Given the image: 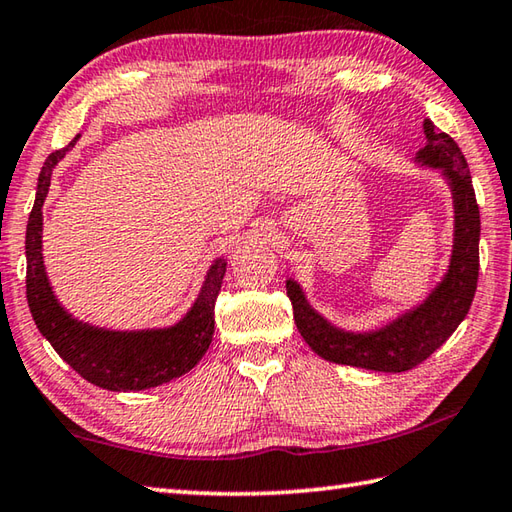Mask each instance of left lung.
<instances>
[{"mask_svg": "<svg viewBox=\"0 0 512 512\" xmlns=\"http://www.w3.org/2000/svg\"><path fill=\"white\" fill-rule=\"evenodd\" d=\"M424 135L428 144L419 150L415 162L442 170L453 193L455 239L448 273L422 304L368 333H350L330 324L308 304L304 290L295 279H288L286 293L293 304L297 330L306 344L328 362L377 370V373H404L433 355L464 322L473 304L479 277V230H482L473 179L466 157L453 137L437 130L430 119L424 122Z\"/></svg>", "mask_w": 512, "mask_h": 512, "instance_id": "obj_1", "label": "left lung"}]
</instances>
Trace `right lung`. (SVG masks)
Listing matches in <instances>:
<instances>
[{
	"instance_id": "add662e5",
	"label": "right lung",
	"mask_w": 512,
	"mask_h": 512,
	"mask_svg": "<svg viewBox=\"0 0 512 512\" xmlns=\"http://www.w3.org/2000/svg\"><path fill=\"white\" fill-rule=\"evenodd\" d=\"M79 135L66 148L46 157L37 179L35 206L26 226V299L30 315L57 355L99 388L128 393L162 386L186 375L204 357L215 333V299L224 282L226 262L215 259L208 268L204 286L195 304L175 326L150 330H106L79 322L57 302L42 257V206L48 195L53 168L75 146Z\"/></svg>"
}]
</instances>
